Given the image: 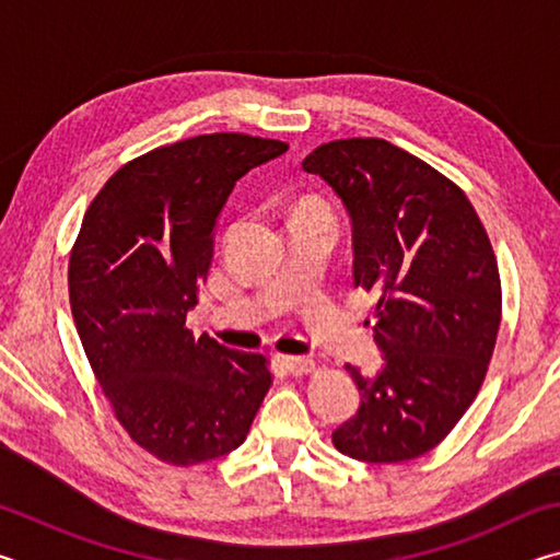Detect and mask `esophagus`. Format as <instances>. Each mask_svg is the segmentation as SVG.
Masks as SVG:
<instances>
[{"mask_svg":"<svg viewBox=\"0 0 560 560\" xmlns=\"http://www.w3.org/2000/svg\"><path fill=\"white\" fill-rule=\"evenodd\" d=\"M281 365L287 368L291 375H306L316 371V360L306 355H281Z\"/></svg>","mask_w":560,"mask_h":560,"instance_id":"obj_1","label":"esophagus"}]
</instances>
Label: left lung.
Masks as SVG:
<instances>
[{"mask_svg":"<svg viewBox=\"0 0 560 560\" xmlns=\"http://www.w3.org/2000/svg\"><path fill=\"white\" fill-rule=\"evenodd\" d=\"M303 170L353 226V283L373 291L383 368L348 365L360 407L334 432L348 457L395 464L447 438L485 383L501 324L494 249L467 195L383 138L316 148Z\"/></svg>","mask_w":560,"mask_h":560,"instance_id":"8db88e82","label":"left lung"}]
</instances>
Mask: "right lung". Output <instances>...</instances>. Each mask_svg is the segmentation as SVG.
Listing matches in <instances>:
<instances>
[{
    "label": "right lung",
    "instance_id": "add662e5",
    "mask_svg": "<svg viewBox=\"0 0 560 560\" xmlns=\"http://www.w3.org/2000/svg\"><path fill=\"white\" fill-rule=\"evenodd\" d=\"M289 150L212 132L130 160L103 185L69 259L75 330L130 440L177 467L240 447L271 385L267 358L195 338L187 311L236 179Z\"/></svg>",
    "mask_w": 560,
    "mask_h": 560
}]
</instances>
